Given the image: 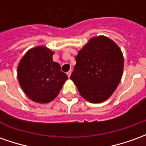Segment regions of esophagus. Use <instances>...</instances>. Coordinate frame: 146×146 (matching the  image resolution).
Wrapping results in <instances>:
<instances>
[{"label":"esophagus","instance_id":"1","mask_svg":"<svg viewBox=\"0 0 146 146\" xmlns=\"http://www.w3.org/2000/svg\"><path fill=\"white\" fill-rule=\"evenodd\" d=\"M71 73H72V72H71V70H70V71H68V72H67V76H68V77H70V75H71Z\"/></svg>","mask_w":146,"mask_h":146}]
</instances>
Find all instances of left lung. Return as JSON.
I'll use <instances>...</instances> for the list:
<instances>
[{
	"instance_id": "1",
	"label": "left lung",
	"mask_w": 146,
	"mask_h": 146,
	"mask_svg": "<svg viewBox=\"0 0 146 146\" xmlns=\"http://www.w3.org/2000/svg\"><path fill=\"white\" fill-rule=\"evenodd\" d=\"M70 79L87 101H106L116 90L121 80L123 57L121 50L105 36L90 39L76 56Z\"/></svg>"
}]
</instances>
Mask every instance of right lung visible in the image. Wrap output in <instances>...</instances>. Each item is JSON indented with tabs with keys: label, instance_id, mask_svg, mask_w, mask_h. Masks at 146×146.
<instances>
[{
	"label": "right lung",
	"instance_id": "1",
	"mask_svg": "<svg viewBox=\"0 0 146 146\" xmlns=\"http://www.w3.org/2000/svg\"><path fill=\"white\" fill-rule=\"evenodd\" d=\"M53 51L45 47L30 49L18 66V79L26 95L33 102L48 103L57 97L68 76L52 59Z\"/></svg>",
	"mask_w": 146,
	"mask_h": 146
}]
</instances>
